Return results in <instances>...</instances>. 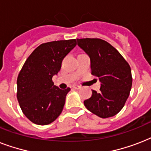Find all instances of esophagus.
Segmentation results:
<instances>
[{"label":"esophagus","instance_id":"obj_1","mask_svg":"<svg viewBox=\"0 0 151 151\" xmlns=\"http://www.w3.org/2000/svg\"><path fill=\"white\" fill-rule=\"evenodd\" d=\"M73 88H74V89H80L81 86H79V85H73Z\"/></svg>","mask_w":151,"mask_h":151}]
</instances>
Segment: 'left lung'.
I'll return each instance as SVG.
<instances>
[{
    "label": "left lung",
    "instance_id": "obj_1",
    "mask_svg": "<svg viewBox=\"0 0 151 151\" xmlns=\"http://www.w3.org/2000/svg\"><path fill=\"white\" fill-rule=\"evenodd\" d=\"M78 45L89 56L92 74L99 78L100 92L92 90L84 101L85 107L102 118L114 116L124 106L131 91V68L118 51L98 38L77 39Z\"/></svg>",
    "mask_w": 151,
    "mask_h": 151
}]
</instances>
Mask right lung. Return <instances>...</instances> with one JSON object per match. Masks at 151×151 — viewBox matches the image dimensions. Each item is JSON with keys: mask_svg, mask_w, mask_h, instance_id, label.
Here are the masks:
<instances>
[{"mask_svg": "<svg viewBox=\"0 0 151 151\" xmlns=\"http://www.w3.org/2000/svg\"><path fill=\"white\" fill-rule=\"evenodd\" d=\"M76 45L75 39L42 44L27 58L19 73L18 101L22 113L34 124H50L63 111L70 88L60 89L54 85L52 78Z\"/></svg>", "mask_w": 151, "mask_h": 151, "instance_id": "right-lung-1", "label": "right lung"}]
</instances>
